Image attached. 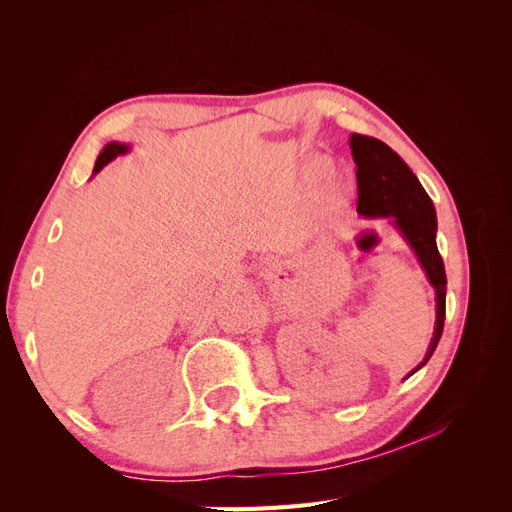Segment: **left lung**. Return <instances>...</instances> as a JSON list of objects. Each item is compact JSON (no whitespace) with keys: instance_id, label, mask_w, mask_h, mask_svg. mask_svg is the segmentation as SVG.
Instances as JSON below:
<instances>
[{"instance_id":"left-lung-1","label":"left lung","mask_w":512,"mask_h":512,"mask_svg":"<svg viewBox=\"0 0 512 512\" xmlns=\"http://www.w3.org/2000/svg\"><path fill=\"white\" fill-rule=\"evenodd\" d=\"M350 149L359 190L356 211L365 218H395L397 228L404 232L431 286L436 288V331L425 361L418 365L423 367L440 342L446 314V273L436 245V209L421 181L389 145L374 136L350 134Z\"/></svg>"}]
</instances>
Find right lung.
Wrapping results in <instances>:
<instances>
[{"label": "right lung", "mask_w": 512, "mask_h": 512, "mask_svg": "<svg viewBox=\"0 0 512 512\" xmlns=\"http://www.w3.org/2000/svg\"><path fill=\"white\" fill-rule=\"evenodd\" d=\"M128 151V147L126 145H119V143H108L104 149H102V153L98 156V160H96V166H94V173H98V170H102V166H106L108 162H111L113 158H117L119 153H126Z\"/></svg>", "instance_id": "right-lung-1"}]
</instances>
